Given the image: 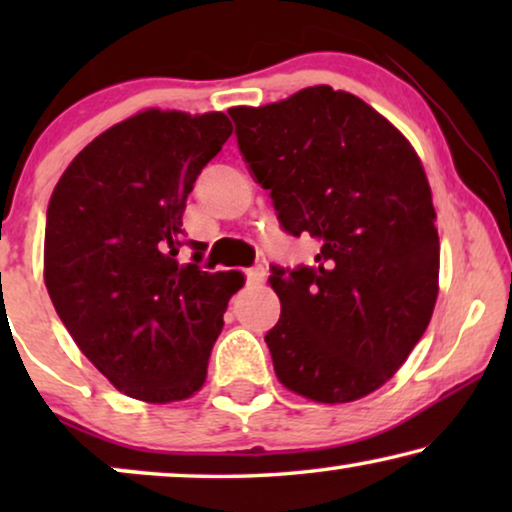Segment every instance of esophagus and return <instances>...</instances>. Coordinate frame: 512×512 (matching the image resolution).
Returning <instances> with one entry per match:
<instances>
[{
    "label": "esophagus",
    "mask_w": 512,
    "mask_h": 512,
    "mask_svg": "<svg viewBox=\"0 0 512 512\" xmlns=\"http://www.w3.org/2000/svg\"><path fill=\"white\" fill-rule=\"evenodd\" d=\"M244 277H247L249 286H258L265 279V268L263 265H254V268L244 270Z\"/></svg>",
    "instance_id": "esophagus-1"
}]
</instances>
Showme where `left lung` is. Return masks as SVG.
Listing matches in <instances>:
<instances>
[{
	"instance_id": "8db88e82",
	"label": "left lung",
	"mask_w": 512,
	"mask_h": 512,
	"mask_svg": "<svg viewBox=\"0 0 512 512\" xmlns=\"http://www.w3.org/2000/svg\"><path fill=\"white\" fill-rule=\"evenodd\" d=\"M279 226L307 233L314 265H272L282 314L265 335L279 382L317 403L382 387L429 326L440 244L431 188L408 139L331 86L228 109Z\"/></svg>"
}]
</instances>
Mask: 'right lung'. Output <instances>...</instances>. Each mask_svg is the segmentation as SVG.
<instances>
[{"instance_id":"obj_1","label":"right lung","mask_w":512,"mask_h":512,"mask_svg":"<svg viewBox=\"0 0 512 512\" xmlns=\"http://www.w3.org/2000/svg\"><path fill=\"white\" fill-rule=\"evenodd\" d=\"M233 135L221 111L149 109L95 137L72 160L46 212L44 279L55 312L118 391L184 401L207 377L240 272L200 270L181 214L195 179Z\"/></svg>"}]
</instances>
